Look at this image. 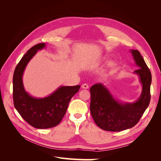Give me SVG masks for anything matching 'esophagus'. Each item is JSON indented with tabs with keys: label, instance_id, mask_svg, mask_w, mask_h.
<instances>
[{
	"label": "esophagus",
	"instance_id": "obj_1",
	"mask_svg": "<svg viewBox=\"0 0 161 161\" xmlns=\"http://www.w3.org/2000/svg\"><path fill=\"white\" fill-rule=\"evenodd\" d=\"M81 87H82V89H89V85H87V84H86V83H85V84H83V85H82Z\"/></svg>",
	"mask_w": 161,
	"mask_h": 161
}]
</instances>
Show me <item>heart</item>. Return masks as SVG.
<instances>
[{"label": "heart", "mask_w": 161, "mask_h": 161, "mask_svg": "<svg viewBox=\"0 0 161 161\" xmlns=\"http://www.w3.org/2000/svg\"><path fill=\"white\" fill-rule=\"evenodd\" d=\"M103 60V59H102V60Z\"/></svg>", "instance_id": "obj_1"}]
</instances>
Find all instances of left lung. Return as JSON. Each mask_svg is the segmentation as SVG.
<instances>
[{
	"label": "left lung",
	"instance_id": "1",
	"mask_svg": "<svg viewBox=\"0 0 161 161\" xmlns=\"http://www.w3.org/2000/svg\"><path fill=\"white\" fill-rule=\"evenodd\" d=\"M138 69L134 72L139 76L142 86L139 98L133 103H123L115 99L108 89L101 83H96L91 89L90 111L95 124L102 130L119 131L134 127L137 124L150 101L152 76L139 51L131 50Z\"/></svg>",
	"mask_w": 161,
	"mask_h": 161
}]
</instances>
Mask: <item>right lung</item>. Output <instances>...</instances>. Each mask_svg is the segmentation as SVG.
<instances>
[{
    "instance_id": "1",
    "label": "right lung",
    "mask_w": 161,
    "mask_h": 161,
    "mask_svg": "<svg viewBox=\"0 0 161 161\" xmlns=\"http://www.w3.org/2000/svg\"><path fill=\"white\" fill-rule=\"evenodd\" d=\"M42 43L33 46L18 63L13 74V95L14 108L22 118L33 127L47 129L60 123L69 103L80 86H61L49 96L37 98L25 91L23 75L27 64L38 50L46 47Z\"/></svg>"
}]
</instances>
